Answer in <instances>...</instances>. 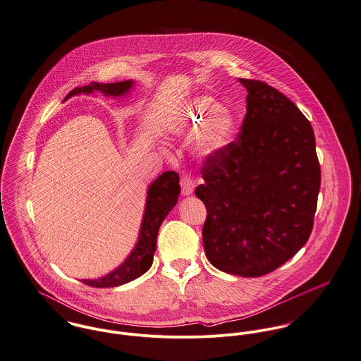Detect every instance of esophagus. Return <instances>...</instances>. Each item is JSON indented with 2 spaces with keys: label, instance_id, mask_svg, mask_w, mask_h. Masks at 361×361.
I'll list each match as a JSON object with an SVG mask.
<instances>
[{
  "label": "esophagus",
  "instance_id": "34e87169",
  "mask_svg": "<svg viewBox=\"0 0 361 361\" xmlns=\"http://www.w3.org/2000/svg\"><path fill=\"white\" fill-rule=\"evenodd\" d=\"M180 184H181V192L183 195H190L192 194L194 191V187H195V183H194V178L190 173H183L181 176V180H180Z\"/></svg>",
  "mask_w": 361,
  "mask_h": 361
}]
</instances>
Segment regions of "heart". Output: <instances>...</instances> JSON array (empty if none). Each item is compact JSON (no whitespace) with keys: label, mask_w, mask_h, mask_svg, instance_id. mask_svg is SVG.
Returning a JSON list of instances; mask_svg holds the SVG:
<instances>
[{"label":"heart","mask_w":361,"mask_h":361,"mask_svg":"<svg viewBox=\"0 0 361 361\" xmlns=\"http://www.w3.org/2000/svg\"><path fill=\"white\" fill-rule=\"evenodd\" d=\"M221 110V104L209 97H198L191 103L190 120L197 126L208 124L201 135V146L205 152L223 147L233 135L234 120Z\"/></svg>","instance_id":"1"}]
</instances>
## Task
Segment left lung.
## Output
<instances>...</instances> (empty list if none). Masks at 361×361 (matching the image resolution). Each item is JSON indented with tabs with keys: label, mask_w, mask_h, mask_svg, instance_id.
<instances>
[{
	"label": "left lung",
	"mask_w": 361,
	"mask_h": 361,
	"mask_svg": "<svg viewBox=\"0 0 361 361\" xmlns=\"http://www.w3.org/2000/svg\"><path fill=\"white\" fill-rule=\"evenodd\" d=\"M247 87L237 138L209 153L195 195L205 204L207 258L223 272L258 278L283 265L314 226L321 169L310 121L278 89Z\"/></svg>",
	"instance_id": "left-lung-1"
}]
</instances>
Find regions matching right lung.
<instances>
[{"instance_id": "add662e5", "label": "right lung", "mask_w": 361, "mask_h": 361, "mask_svg": "<svg viewBox=\"0 0 361 361\" xmlns=\"http://www.w3.org/2000/svg\"><path fill=\"white\" fill-rule=\"evenodd\" d=\"M133 86L131 80L116 82V83H99L92 82L87 86L75 87L66 99L71 97L76 93H92L93 90H100L104 94L110 96H120L126 93ZM178 174L176 171H166L163 173L149 188L147 191V201L145 209L144 221L141 226V234L138 244L128 259L114 272L110 275L96 279V281H82V283L90 288H116L124 283H128L150 268L153 262V254L156 250V238L157 231L169 212L177 204V198L180 194V184H178Z\"/></svg>"}]
</instances>
